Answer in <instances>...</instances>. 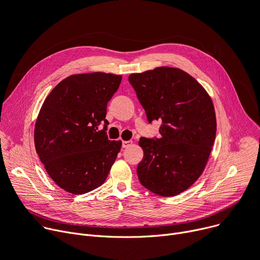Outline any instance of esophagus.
Wrapping results in <instances>:
<instances>
[{
  "label": "esophagus",
  "mask_w": 260,
  "mask_h": 260,
  "mask_svg": "<svg viewBox=\"0 0 260 260\" xmlns=\"http://www.w3.org/2000/svg\"><path fill=\"white\" fill-rule=\"evenodd\" d=\"M132 144H133V141H123V142H122V147H123V148H127V147H129Z\"/></svg>",
  "instance_id": "1"
}]
</instances>
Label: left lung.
I'll return each mask as SVG.
<instances>
[{
	"label": "left lung",
	"mask_w": 260,
	"mask_h": 260,
	"mask_svg": "<svg viewBox=\"0 0 260 260\" xmlns=\"http://www.w3.org/2000/svg\"><path fill=\"white\" fill-rule=\"evenodd\" d=\"M128 82L148 122L161 121L158 138L139 141L144 151L137 167L139 180L156 195L176 196L205 168L217 131L214 104L205 89L179 68L132 74Z\"/></svg>",
	"instance_id": "obj_1"
}]
</instances>
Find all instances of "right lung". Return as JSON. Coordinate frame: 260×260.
<instances>
[{
	"mask_svg": "<svg viewBox=\"0 0 260 260\" xmlns=\"http://www.w3.org/2000/svg\"><path fill=\"white\" fill-rule=\"evenodd\" d=\"M121 76L91 73L67 77L46 96L34 142L50 177L66 192L81 195L101 186L121 148L107 136V105ZM104 128L99 131V124Z\"/></svg>",
	"mask_w": 260,
	"mask_h": 260,
	"instance_id": "1",
	"label": "right lung"
}]
</instances>
